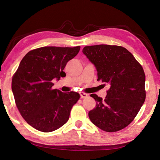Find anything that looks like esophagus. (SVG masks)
<instances>
[{"instance_id": "34e87169", "label": "esophagus", "mask_w": 160, "mask_h": 160, "mask_svg": "<svg viewBox=\"0 0 160 160\" xmlns=\"http://www.w3.org/2000/svg\"><path fill=\"white\" fill-rule=\"evenodd\" d=\"M80 98H85L88 97V96H89V95H88L87 93H84V92H80Z\"/></svg>"}]
</instances>
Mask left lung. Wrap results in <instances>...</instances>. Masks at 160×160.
<instances>
[{
  "label": "left lung",
  "mask_w": 160,
  "mask_h": 160,
  "mask_svg": "<svg viewBox=\"0 0 160 160\" xmlns=\"http://www.w3.org/2000/svg\"><path fill=\"white\" fill-rule=\"evenodd\" d=\"M82 53L96 67L98 80L109 84L104 100L91 94L96 106L89 112L90 120L104 131H120L133 120L145 101L143 68L120 46H87Z\"/></svg>",
  "instance_id": "8db88e82"
}]
</instances>
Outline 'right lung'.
Returning a JSON list of instances; mask_svg holds the SVG:
<instances>
[{
    "instance_id": "add662e5",
    "label": "right lung",
    "mask_w": 160,
    "mask_h": 160,
    "mask_svg": "<svg viewBox=\"0 0 160 160\" xmlns=\"http://www.w3.org/2000/svg\"><path fill=\"white\" fill-rule=\"evenodd\" d=\"M80 49L43 47L30 51L20 61L12 78V92L22 117L37 130L56 131L69 120L80 94L52 89V81L65 76L64 67Z\"/></svg>"
}]
</instances>
